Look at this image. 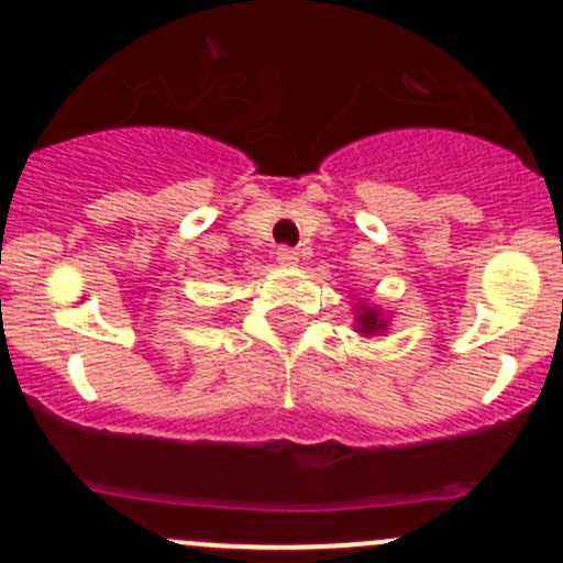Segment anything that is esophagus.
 Listing matches in <instances>:
<instances>
[{"label":"esophagus","instance_id":"1","mask_svg":"<svg viewBox=\"0 0 563 563\" xmlns=\"http://www.w3.org/2000/svg\"><path fill=\"white\" fill-rule=\"evenodd\" d=\"M277 264L286 266V269H294V266H299V253L291 247H280L277 250Z\"/></svg>","mask_w":563,"mask_h":563}]
</instances>
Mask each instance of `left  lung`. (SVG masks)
Returning a JSON list of instances; mask_svg holds the SVG:
<instances>
[{
    "mask_svg": "<svg viewBox=\"0 0 563 563\" xmlns=\"http://www.w3.org/2000/svg\"><path fill=\"white\" fill-rule=\"evenodd\" d=\"M389 329V316L384 313L378 305L371 302H354V332L362 338H376Z\"/></svg>",
    "mask_w": 563,
    "mask_h": 563,
    "instance_id": "8db88e82",
    "label": "left lung"
}]
</instances>
